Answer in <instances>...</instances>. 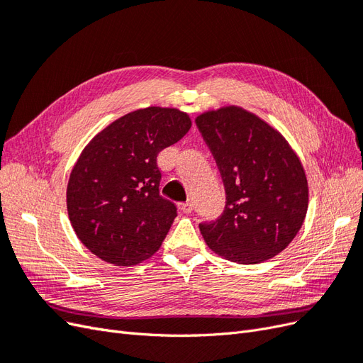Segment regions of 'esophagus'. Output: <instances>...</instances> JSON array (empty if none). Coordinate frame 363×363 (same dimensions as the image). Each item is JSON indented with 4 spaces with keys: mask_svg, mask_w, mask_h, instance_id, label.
Segmentation results:
<instances>
[{
    "mask_svg": "<svg viewBox=\"0 0 363 363\" xmlns=\"http://www.w3.org/2000/svg\"><path fill=\"white\" fill-rule=\"evenodd\" d=\"M179 208H180V211H182L183 213H191V212L194 211V204L189 203V201L180 203V204H179Z\"/></svg>",
    "mask_w": 363,
    "mask_h": 363,
    "instance_id": "34e87169",
    "label": "esophagus"
}]
</instances>
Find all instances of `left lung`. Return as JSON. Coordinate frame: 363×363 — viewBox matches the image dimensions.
<instances>
[{
	"label": "left lung",
	"instance_id": "left-lung-1",
	"mask_svg": "<svg viewBox=\"0 0 363 363\" xmlns=\"http://www.w3.org/2000/svg\"><path fill=\"white\" fill-rule=\"evenodd\" d=\"M221 172L225 207L200 232L213 252L240 265L265 262L300 232L309 206L303 164L280 131L242 107L196 116Z\"/></svg>",
	"mask_w": 363,
	"mask_h": 363
}]
</instances>
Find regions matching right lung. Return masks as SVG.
Returning a JSON list of instances; mask_svg holds the SVG:
<instances>
[{"label": "right lung", "mask_w": 363, "mask_h": 363, "mask_svg": "<svg viewBox=\"0 0 363 363\" xmlns=\"http://www.w3.org/2000/svg\"><path fill=\"white\" fill-rule=\"evenodd\" d=\"M191 125L179 108L151 106L118 118L84 147L67 206L77 238L95 256L131 267L160 248L177 207L159 194L157 155Z\"/></svg>", "instance_id": "right-lung-1"}]
</instances>
